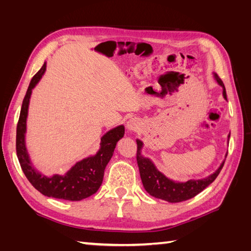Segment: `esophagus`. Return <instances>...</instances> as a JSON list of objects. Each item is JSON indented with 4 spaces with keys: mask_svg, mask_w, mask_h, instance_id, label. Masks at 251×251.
<instances>
[{
    "mask_svg": "<svg viewBox=\"0 0 251 251\" xmlns=\"http://www.w3.org/2000/svg\"><path fill=\"white\" fill-rule=\"evenodd\" d=\"M126 126H127V129H128L129 131H137L138 129H139L140 124L136 119H130L128 122H127Z\"/></svg>",
    "mask_w": 251,
    "mask_h": 251,
    "instance_id": "34e87169",
    "label": "esophagus"
}]
</instances>
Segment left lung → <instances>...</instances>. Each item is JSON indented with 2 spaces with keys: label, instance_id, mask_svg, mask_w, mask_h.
Wrapping results in <instances>:
<instances>
[{
  "label": "left lung",
  "instance_id": "8db88e82",
  "mask_svg": "<svg viewBox=\"0 0 251 251\" xmlns=\"http://www.w3.org/2000/svg\"><path fill=\"white\" fill-rule=\"evenodd\" d=\"M215 78L218 84L222 86L223 97L226 99L225 84L217 74H215ZM228 138H230V136H228ZM142 146V141L137 140V164L138 167H139L142 184L149 194L169 202L188 201L201 193L208 185L214 182L218 175L220 174L223 165H225V162H223L214 174H211L209 177L205 179L189 180L186 182H176V181L165 177L161 172H158L150 159L141 155Z\"/></svg>",
  "mask_w": 251,
  "mask_h": 251
}]
</instances>
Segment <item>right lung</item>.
Here are the masks:
<instances>
[{"label":"right lung","mask_w":251,"mask_h":251,"mask_svg":"<svg viewBox=\"0 0 251 251\" xmlns=\"http://www.w3.org/2000/svg\"><path fill=\"white\" fill-rule=\"evenodd\" d=\"M45 70L46 63H44L40 71L32 77L24 98L23 105H21L17 131H16L17 157L26 179L42 194L59 200L72 201H82L95 194L100 188L103 180L105 166L113 155L117 141L124 136L125 128L124 126L121 125L109 130L101 138L100 149L97 154L94 156L84 158L81 162H77L65 175H54L51 177H46V176L37 173L30 163V158L25 145V134L32 89L39 83Z\"/></svg>","instance_id":"obj_1"}]
</instances>
